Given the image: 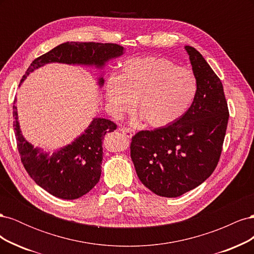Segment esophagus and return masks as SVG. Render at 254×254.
Instances as JSON below:
<instances>
[{"label":"esophagus","instance_id":"1","mask_svg":"<svg viewBox=\"0 0 254 254\" xmlns=\"http://www.w3.org/2000/svg\"><path fill=\"white\" fill-rule=\"evenodd\" d=\"M121 132L124 134L127 137H131L134 134V130L131 128H128V127H122L121 129Z\"/></svg>","mask_w":254,"mask_h":254}]
</instances>
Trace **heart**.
I'll return each mask as SVG.
<instances>
[{
	"label": "heart",
	"mask_w": 254,
	"mask_h": 254,
	"mask_svg": "<svg viewBox=\"0 0 254 254\" xmlns=\"http://www.w3.org/2000/svg\"><path fill=\"white\" fill-rule=\"evenodd\" d=\"M197 94L193 73L161 57H137L123 64L118 77L106 84L110 111L120 115L136 111L150 127L173 124L188 111Z\"/></svg>",
	"instance_id": "heart-1"
}]
</instances>
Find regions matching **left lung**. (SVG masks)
<instances>
[{
    "label": "left lung",
    "mask_w": 254,
    "mask_h": 254,
    "mask_svg": "<svg viewBox=\"0 0 254 254\" xmlns=\"http://www.w3.org/2000/svg\"><path fill=\"white\" fill-rule=\"evenodd\" d=\"M197 81L189 110L173 124L137 132L130 155L141 182L162 197L200 186L217 166L229 120L224 87L196 49L184 47Z\"/></svg>",
    "instance_id": "8db88e82"
}]
</instances>
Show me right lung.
<instances>
[{
    "label": "right lung",
    "instance_id": "obj_1",
    "mask_svg": "<svg viewBox=\"0 0 254 254\" xmlns=\"http://www.w3.org/2000/svg\"><path fill=\"white\" fill-rule=\"evenodd\" d=\"M124 54V48L113 43L65 42L59 44L44 55L36 58L23 75L27 76L48 64L58 63L72 65H86L103 68L110 60ZM104 78H98V86H104ZM17 98L13 102V130L16 134L21 161L30 178L53 196L72 200L93 189L102 174L103 140L106 133L117 129L113 122L95 118L88 128L71 143L54 152L34 147L22 134L18 121Z\"/></svg>",
    "mask_w": 254,
    "mask_h": 254
}]
</instances>
